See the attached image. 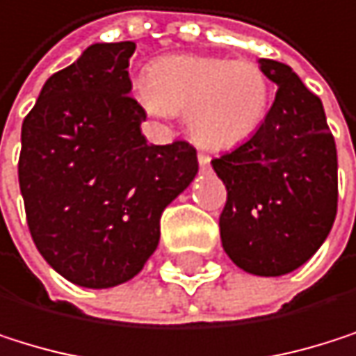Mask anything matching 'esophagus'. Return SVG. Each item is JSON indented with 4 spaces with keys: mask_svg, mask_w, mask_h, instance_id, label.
I'll use <instances>...</instances> for the list:
<instances>
[{
    "mask_svg": "<svg viewBox=\"0 0 356 356\" xmlns=\"http://www.w3.org/2000/svg\"><path fill=\"white\" fill-rule=\"evenodd\" d=\"M198 164H200V170H209L211 168V158L204 156V154H198Z\"/></svg>",
    "mask_w": 356,
    "mask_h": 356,
    "instance_id": "1",
    "label": "esophagus"
}]
</instances>
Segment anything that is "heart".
I'll return each mask as SVG.
<instances>
[{
    "label": "heart",
    "instance_id": "1",
    "mask_svg": "<svg viewBox=\"0 0 356 356\" xmlns=\"http://www.w3.org/2000/svg\"><path fill=\"white\" fill-rule=\"evenodd\" d=\"M139 105L156 118L186 113L190 135L207 149L247 143L268 115L272 86L253 60L177 54L156 60L135 82Z\"/></svg>",
    "mask_w": 356,
    "mask_h": 356
}]
</instances>
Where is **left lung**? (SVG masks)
I'll use <instances>...</instances> for the list:
<instances>
[{
  "instance_id": "1",
  "label": "left lung",
  "mask_w": 356,
  "mask_h": 356,
  "mask_svg": "<svg viewBox=\"0 0 356 356\" xmlns=\"http://www.w3.org/2000/svg\"><path fill=\"white\" fill-rule=\"evenodd\" d=\"M278 90L261 129L211 164L225 184L221 245L238 268L281 276L306 264L338 213V152L321 99L285 63L261 58Z\"/></svg>"
}]
</instances>
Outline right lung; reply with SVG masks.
<instances>
[{
    "label": "right lung",
    "mask_w": 356,
    "mask_h": 356,
    "mask_svg": "<svg viewBox=\"0 0 356 356\" xmlns=\"http://www.w3.org/2000/svg\"><path fill=\"white\" fill-rule=\"evenodd\" d=\"M135 42L92 44L46 80L22 122L18 184L31 238L67 281L107 289L156 251L160 215L198 172L188 141L147 143L129 95Z\"/></svg>",
    "instance_id": "right-lung-1"
}]
</instances>
